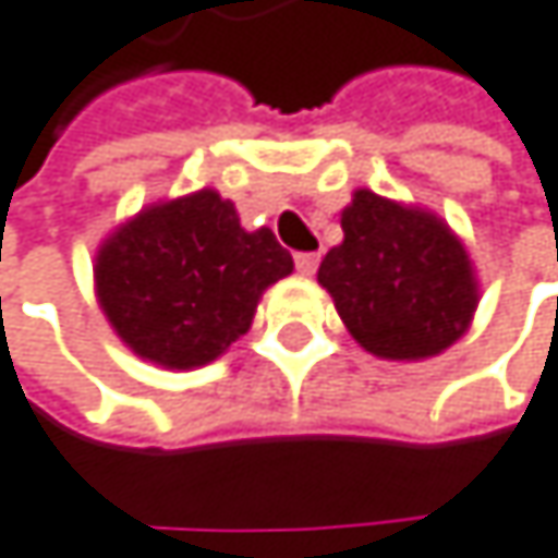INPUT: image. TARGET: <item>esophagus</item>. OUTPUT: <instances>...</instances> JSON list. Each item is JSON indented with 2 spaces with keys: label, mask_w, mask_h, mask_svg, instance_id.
Masks as SVG:
<instances>
[{
  "label": "esophagus",
  "mask_w": 558,
  "mask_h": 558,
  "mask_svg": "<svg viewBox=\"0 0 558 558\" xmlns=\"http://www.w3.org/2000/svg\"><path fill=\"white\" fill-rule=\"evenodd\" d=\"M294 264H298V270H301L304 277H311V274L317 270V264H320V254L304 251V254H298V257H294Z\"/></svg>",
  "instance_id": "1"
}]
</instances>
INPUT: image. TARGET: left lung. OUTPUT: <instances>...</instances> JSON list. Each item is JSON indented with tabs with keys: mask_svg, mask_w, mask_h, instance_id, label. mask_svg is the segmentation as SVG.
<instances>
[{
	"mask_svg": "<svg viewBox=\"0 0 558 558\" xmlns=\"http://www.w3.org/2000/svg\"><path fill=\"white\" fill-rule=\"evenodd\" d=\"M317 281L350 337L380 361H429L473 324L480 281L460 234L426 208L356 187Z\"/></svg>",
	"mask_w": 558,
	"mask_h": 558,
	"instance_id": "obj_1",
	"label": "left lung"
}]
</instances>
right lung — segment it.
I'll use <instances>...</instances> for the list:
<instances>
[{
    "label": "right lung",
    "instance_id": "add662e5",
    "mask_svg": "<svg viewBox=\"0 0 558 558\" xmlns=\"http://www.w3.org/2000/svg\"><path fill=\"white\" fill-rule=\"evenodd\" d=\"M294 270L270 228L244 231L215 187L155 202L95 251V298L122 343L165 371L205 367L251 330L260 294Z\"/></svg>",
    "mask_w": 558,
    "mask_h": 558
}]
</instances>
